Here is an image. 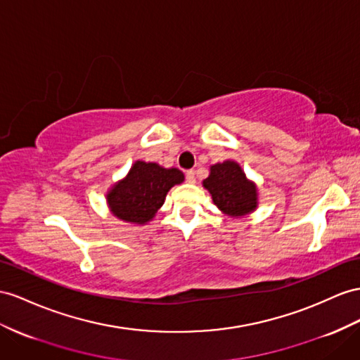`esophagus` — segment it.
I'll list each match as a JSON object with an SVG mask.
<instances>
[{
	"mask_svg": "<svg viewBox=\"0 0 360 360\" xmlns=\"http://www.w3.org/2000/svg\"><path fill=\"white\" fill-rule=\"evenodd\" d=\"M186 179H187V182H190V184H195V181H196V178H195V170H187V172H186Z\"/></svg>",
	"mask_w": 360,
	"mask_h": 360,
	"instance_id": "34e87169",
	"label": "esophagus"
}]
</instances>
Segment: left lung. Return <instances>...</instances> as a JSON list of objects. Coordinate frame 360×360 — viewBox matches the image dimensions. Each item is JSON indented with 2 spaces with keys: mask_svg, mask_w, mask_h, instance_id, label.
<instances>
[{
  "mask_svg": "<svg viewBox=\"0 0 360 360\" xmlns=\"http://www.w3.org/2000/svg\"><path fill=\"white\" fill-rule=\"evenodd\" d=\"M204 187L214 204L229 216H245L257 207V190L234 161L211 165Z\"/></svg>",
  "mask_w": 360,
  "mask_h": 360,
  "instance_id": "left-lung-1",
  "label": "left lung"
}]
</instances>
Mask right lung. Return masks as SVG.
<instances>
[{
	"instance_id": "add662e5",
	"label": "right lung",
	"mask_w": 360,
	"mask_h": 360,
	"mask_svg": "<svg viewBox=\"0 0 360 360\" xmlns=\"http://www.w3.org/2000/svg\"><path fill=\"white\" fill-rule=\"evenodd\" d=\"M184 181L178 169L136 161L126 179L109 191L108 204L114 216L132 224H146L164 204L169 190Z\"/></svg>"
}]
</instances>
